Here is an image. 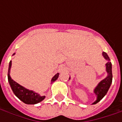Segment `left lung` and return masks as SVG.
<instances>
[{
    "label": "left lung",
    "instance_id": "8db88e82",
    "mask_svg": "<svg viewBox=\"0 0 122 122\" xmlns=\"http://www.w3.org/2000/svg\"><path fill=\"white\" fill-rule=\"evenodd\" d=\"M102 56L107 61V63H106V71L107 72V76L104 79L101 80V82L97 84L95 88L93 90V93L97 96L96 101L92 103V105L97 104V102H99L103 97H105L106 94L107 93L108 91L110 88L112 81V63L110 62V59L109 57L107 55V53L105 52H102ZM71 77H69V79Z\"/></svg>",
    "mask_w": 122,
    "mask_h": 122
}]
</instances>
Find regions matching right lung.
Wrapping results in <instances>:
<instances>
[{
	"label": "right lung",
	"mask_w": 122,
	"mask_h": 122,
	"mask_svg": "<svg viewBox=\"0 0 122 122\" xmlns=\"http://www.w3.org/2000/svg\"><path fill=\"white\" fill-rule=\"evenodd\" d=\"M15 53L13 54L14 56ZM12 67V61H10L9 67H8V80L9 82L10 87L12 88V92L16 97L20 99L22 102L27 105H35L38 102L42 101L45 99V96H41L38 93H36L32 90H29L25 88L22 86L20 85L18 83L15 82L14 80L12 79L10 76V69ZM59 73L57 74L51 78V84L56 81L58 78Z\"/></svg>",
	"instance_id": "obj_1"
}]
</instances>
